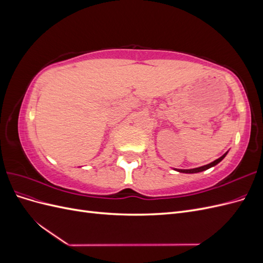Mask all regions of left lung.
<instances>
[{
	"mask_svg": "<svg viewBox=\"0 0 263 263\" xmlns=\"http://www.w3.org/2000/svg\"><path fill=\"white\" fill-rule=\"evenodd\" d=\"M226 155H227V153L222 155L220 158L216 159V160H215V161H213V162H211V163H209V164H205V165H203V166H198V168L187 169V170H182V169H176V170L179 171V172H183V173H197V172H202V171L208 170V169L212 168V166H214V165H216L217 163H219V162L222 160V159H224V158L226 157Z\"/></svg>",
	"mask_w": 263,
	"mask_h": 263,
	"instance_id": "obj_1",
	"label": "left lung"
}]
</instances>
